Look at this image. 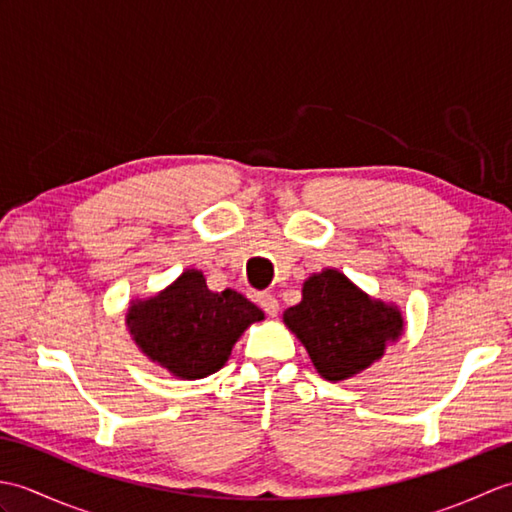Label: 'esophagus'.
<instances>
[{"label":"esophagus","mask_w":512,"mask_h":512,"mask_svg":"<svg viewBox=\"0 0 512 512\" xmlns=\"http://www.w3.org/2000/svg\"><path fill=\"white\" fill-rule=\"evenodd\" d=\"M257 301H259V306L264 308V312L268 314V317H277L279 314V301L270 295V292H262V295L257 297Z\"/></svg>","instance_id":"1"}]
</instances>
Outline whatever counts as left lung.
<instances>
[{
    "label": "left lung",
    "mask_w": 512,
    "mask_h": 512,
    "mask_svg": "<svg viewBox=\"0 0 512 512\" xmlns=\"http://www.w3.org/2000/svg\"><path fill=\"white\" fill-rule=\"evenodd\" d=\"M284 323L330 383L365 372L405 332L396 303L369 297L336 268L303 281L301 301L284 312Z\"/></svg>",
    "instance_id": "8db88e82"
}]
</instances>
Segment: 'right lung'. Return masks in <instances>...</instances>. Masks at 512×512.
Listing matches in <instances>:
<instances>
[{
    "label": "right lung",
    "mask_w": 512,
    "mask_h": 512,
    "mask_svg": "<svg viewBox=\"0 0 512 512\" xmlns=\"http://www.w3.org/2000/svg\"><path fill=\"white\" fill-rule=\"evenodd\" d=\"M264 312L244 295L213 292L202 270L189 268L160 292L132 299L125 325L151 363L180 380H198L226 365L235 343Z\"/></svg>",
    "instance_id": "1"
}]
</instances>
